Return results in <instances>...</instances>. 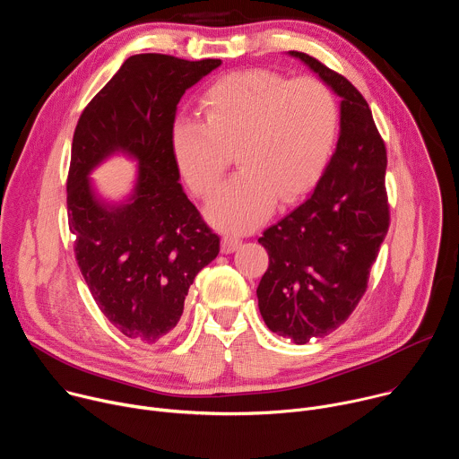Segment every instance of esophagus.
Listing matches in <instances>:
<instances>
[{"label":"esophagus","mask_w":459,"mask_h":459,"mask_svg":"<svg viewBox=\"0 0 459 459\" xmlns=\"http://www.w3.org/2000/svg\"><path fill=\"white\" fill-rule=\"evenodd\" d=\"M239 245H241V239H239L238 236H232V234H225L223 239H221V250H223L225 254L234 252Z\"/></svg>","instance_id":"obj_1"}]
</instances>
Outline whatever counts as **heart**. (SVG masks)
<instances>
[{"label": "heart", "mask_w": 459, "mask_h": 459, "mask_svg": "<svg viewBox=\"0 0 459 459\" xmlns=\"http://www.w3.org/2000/svg\"><path fill=\"white\" fill-rule=\"evenodd\" d=\"M204 108L205 121L176 119L170 143L183 179L202 198L216 190L236 151L241 170L207 207L225 229L255 227L276 198L289 204L310 188L333 158L338 103L319 80L236 73L205 92Z\"/></svg>", "instance_id": "obj_1"}]
</instances>
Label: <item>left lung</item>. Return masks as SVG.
Wrapping results in <instances>:
<instances>
[{
  "mask_svg": "<svg viewBox=\"0 0 459 459\" xmlns=\"http://www.w3.org/2000/svg\"><path fill=\"white\" fill-rule=\"evenodd\" d=\"M342 96L336 152L314 192L257 239L269 269L257 307L269 329L298 345L336 331L358 307L388 232L386 149L361 92L319 59L290 50Z\"/></svg>",
  "mask_w": 459,
  "mask_h": 459,
  "instance_id": "left-lung-1",
  "label": "left lung"
}]
</instances>
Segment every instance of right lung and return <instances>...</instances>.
<instances>
[{"mask_svg":"<svg viewBox=\"0 0 459 459\" xmlns=\"http://www.w3.org/2000/svg\"><path fill=\"white\" fill-rule=\"evenodd\" d=\"M221 59L130 56L83 108L73 138L67 214L89 290L116 329L143 343L174 331L195 274L220 252V236L185 195L172 152L181 96ZM114 150L141 161L128 206L98 204L88 172Z\"/></svg>","mask_w":459,"mask_h":459,"instance_id":"add662e5","label":"right lung"}]
</instances>
